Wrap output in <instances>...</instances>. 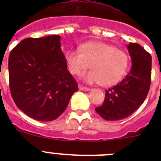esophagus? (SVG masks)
I'll return each instance as SVG.
<instances>
[{"instance_id":"esophagus-1","label":"esophagus","mask_w":161,"mask_h":161,"mask_svg":"<svg viewBox=\"0 0 161 161\" xmlns=\"http://www.w3.org/2000/svg\"><path fill=\"white\" fill-rule=\"evenodd\" d=\"M79 89L80 90H81V91H89L90 90V89L89 88H87V87H85V86H83V85H79Z\"/></svg>"}]
</instances>
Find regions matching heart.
<instances>
[{
	"mask_svg": "<svg viewBox=\"0 0 161 161\" xmlns=\"http://www.w3.org/2000/svg\"><path fill=\"white\" fill-rule=\"evenodd\" d=\"M65 60L73 75H80L91 64L93 69L82 74L80 79L85 83H101L104 86L119 82L128 68V56L124 52L99 41L84 43L80 50H69Z\"/></svg>",
	"mask_w": 161,
	"mask_h": 161,
	"instance_id": "heart-1",
	"label": "heart"
}]
</instances>
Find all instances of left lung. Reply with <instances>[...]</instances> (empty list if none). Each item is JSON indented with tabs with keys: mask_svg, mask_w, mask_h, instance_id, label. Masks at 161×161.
Returning <instances> with one entry per match:
<instances>
[{
	"mask_svg": "<svg viewBox=\"0 0 161 161\" xmlns=\"http://www.w3.org/2000/svg\"><path fill=\"white\" fill-rule=\"evenodd\" d=\"M127 50L132 62L130 72L120 83L106 90L103 104L95 108L106 120H121L132 114L144 102L150 89L152 56L137 43L130 42Z\"/></svg>",
	"mask_w": 161,
	"mask_h": 161,
	"instance_id": "1",
	"label": "left lung"
}]
</instances>
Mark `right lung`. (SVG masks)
<instances>
[{
	"mask_svg": "<svg viewBox=\"0 0 161 161\" xmlns=\"http://www.w3.org/2000/svg\"><path fill=\"white\" fill-rule=\"evenodd\" d=\"M60 36L27 38L11 51L8 80L14 102L38 121L57 119L78 90L61 50Z\"/></svg>",
	"mask_w": 161,
	"mask_h": 161,
	"instance_id": "1",
	"label": "right lung"
}]
</instances>
